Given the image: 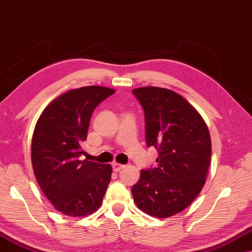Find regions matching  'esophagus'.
<instances>
[{
  "mask_svg": "<svg viewBox=\"0 0 252 252\" xmlns=\"http://www.w3.org/2000/svg\"><path fill=\"white\" fill-rule=\"evenodd\" d=\"M112 166H113V170H114L115 172H118V171H120V170H121V169L125 168V165H123V164H120V163H118V162H114V163H113Z\"/></svg>",
  "mask_w": 252,
  "mask_h": 252,
  "instance_id": "obj_1",
  "label": "esophagus"
}]
</instances>
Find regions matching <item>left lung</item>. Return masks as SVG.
<instances>
[{
  "mask_svg": "<svg viewBox=\"0 0 252 252\" xmlns=\"http://www.w3.org/2000/svg\"><path fill=\"white\" fill-rule=\"evenodd\" d=\"M145 113L147 146L158 152V166L141 170L133 201L146 214L168 218L186 209L203 189L211 161V139L198 112L175 91L133 89Z\"/></svg>",
  "mask_w": 252,
  "mask_h": 252,
  "instance_id": "1",
  "label": "left lung"
}]
</instances>
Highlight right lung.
I'll use <instances>...</instances> for the list:
<instances>
[{
  "mask_svg": "<svg viewBox=\"0 0 252 252\" xmlns=\"http://www.w3.org/2000/svg\"><path fill=\"white\" fill-rule=\"evenodd\" d=\"M115 90L91 86L59 95L42 113L32 139V164L42 192L57 210L82 217L100 207L111 164L81 161L94 108Z\"/></svg>",
  "mask_w": 252,
  "mask_h": 252,
  "instance_id": "add662e5",
  "label": "right lung"
}]
</instances>
